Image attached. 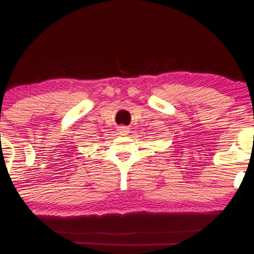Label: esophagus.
<instances>
[{
	"mask_svg": "<svg viewBox=\"0 0 254 254\" xmlns=\"http://www.w3.org/2000/svg\"><path fill=\"white\" fill-rule=\"evenodd\" d=\"M128 133V128L127 127H121L119 128V134L120 135H122V136H124V135H127Z\"/></svg>",
	"mask_w": 254,
	"mask_h": 254,
	"instance_id": "34e87169",
	"label": "esophagus"
}]
</instances>
